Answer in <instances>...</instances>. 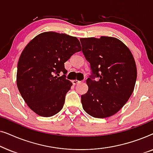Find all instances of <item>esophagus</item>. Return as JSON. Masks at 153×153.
Returning a JSON list of instances; mask_svg holds the SVG:
<instances>
[{
    "label": "esophagus",
    "instance_id": "1",
    "mask_svg": "<svg viewBox=\"0 0 153 153\" xmlns=\"http://www.w3.org/2000/svg\"><path fill=\"white\" fill-rule=\"evenodd\" d=\"M81 82V81L76 80V79H75V80H73L72 81V83L74 85H76V84H78V83H80Z\"/></svg>",
    "mask_w": 153,
    "mask_h": 153
}]
</instances>
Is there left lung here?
I'll list each match as a JSON object with an SVG mask.
<instances>
[{
	"instance_id": "1",
	"label": "left lung",
	"mask_w": 153,
	"mask_h": 153,
	"mask_svg": "<svg viewBox=\"0 0 153 153\" xmlns=\"http://www.w3.org/2000/svg\"><path fill=\"white\" fill-rule=\"evenodd\" d=\"M80 41L92 70L86 80L88 90L81 95L83 110L94 118L111 116L126 104L134 89V58L128 47L116 37H88ZM95 77L99 79L97 82L94 80Z\"/></svg>"
}]
</instances>
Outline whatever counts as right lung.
I'll list each match as a JSON object with an SVG mask.
<instances>
[{"mask_svg":"<svg viewBox=\"0 0 153 153\" xmlns=\"http://www.w3.org/2000/svg\"><path fill=\"white\" fill-rule=\"evenodd\" d=\"M81 50L76 37L45 32L35 37L19 59L16 84L24 101L33 111L51 117L63 107L72 83L66 79L64 63Z\"/></svg>","mask_w":153,"mask_h":153,"instance_id":"right-lung-1","label":"right lung"}]
</instances>
